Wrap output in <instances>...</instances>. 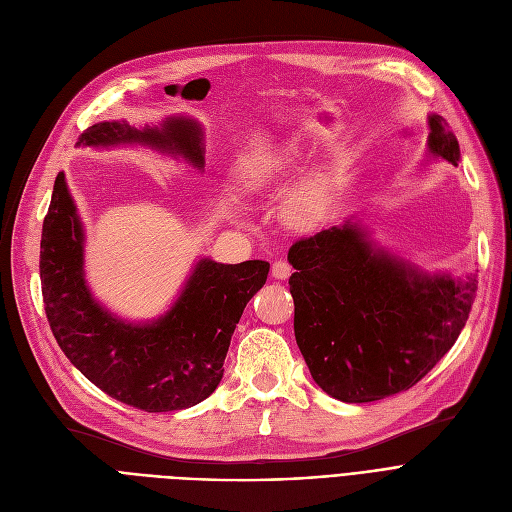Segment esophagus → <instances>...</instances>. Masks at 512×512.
Instances as JSON below:
<instances>
[{
	"label": "esophagus",
	"mask_w": 512,
	"mask_h": 512,
	"mask_svg": "<svg viewBox=\"0 0 512 512\" xmlns=\"http://www.w3.org/2000/svg\"><path fill=\"white\" fill-rule=\"evenodd\" d=\"M290 274H292V267H290L288 261L278 259V261L272 265V276H274L276 280H286Z\"/></svg>",
	"instance_id": "1"
}]
</instances>
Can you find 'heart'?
<instances>
[{
  "instance_id": "1",
  "label": "heart",
  "mask_w": 512,
  "mask_h": 512,
  "mask_svg": "<svg viewBox=\"0 0 512 512\" xmlns=\"http://www.w3.org/2000/svg\"><path fill=\"white\" fill-rule=\"evenodd\" d=\"M292 168H294V159L290 153L259 159L257 164L247 168L245 186L249 191H265V188L274 186L276 180L286 176ZM326 205H328V188L324 180L311 178L288 199L284 215L290 226L309 228L321 218V213L326 211Z\"/></svg>"
}]
</instances>
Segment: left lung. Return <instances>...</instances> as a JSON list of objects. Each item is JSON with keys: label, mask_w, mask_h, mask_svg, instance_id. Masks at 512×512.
I'll return each instance as SVG.
<instances>
[{"label": "left lung", "mask_w": 512, "mask_h": 512, "mask_svg": "<svg viewBox=\"0 0 512 512\" xmlns=\"http://www.w3.org/2000/svg\"><path fill=\"white\" fill-rule=\"evenodd\" d=\"M429 153L459 164L442 116H429ZM294 272V336L315 384L342 402H371L413 388L465 328L477 280L429 276L367 238L359 224L301 238Z\"/></svg>", "instance_id": "left-lung-1"}]
</instances>
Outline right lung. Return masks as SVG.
<instances>
[{"mask_svg": "<svg viewBox=\"0 0 512 512\" xmlns=\"http://www.w3.org/2000/svg\"><path fill=\"white\" fill-rule=\"evenodd\" d=\"M120 143L149 145L203 168V130L191 118H166L159 128L143 130L124 120L99 122L78 137V145L91 147ZM83 249V226L60 172L43 220L39 270L45 315L64 355L128 407L166 413L199 405L218 388L234 328L265 284L270 263L201 259L166 315L151 324H126L91 297Z\"/></svg>", "mask_w": 512, "mask_h": 512, "instance_id": "1", "label": "right lung"}]
</instances>
